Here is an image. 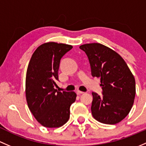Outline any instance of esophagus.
<instances>
[{
  "label": "esophagus",
  "mask_w": 146,
  "mask_h": 146,
  "mask_svg": "<svg viewBox=\"0 0 146 146\" xmlns=\"http://www.w3.org/2000/svg\"><path fill=\"white\" fill-rule=\"evenodd\" d=\"M76 94H77V95H81V94H84V92H83V91H76Z\"/></svg>",
  "instance_id": "34e87169"
}]
</instances>
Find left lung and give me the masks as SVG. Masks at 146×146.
I'll return each instance as SVG.
<instances>
[{
    "label": "left lung",
    "instance_id": "left-lung-1",
    "mask_svg": "<svg viewBox=\"0 0 146 146\" xmlns=\"http://www.w3.org/2000/svg\"><path fill=\"white\" fill-rule=\"evenodd\" d=\"M79 48L88 57L91 75L100 78L103 89V96L92 93L93 117L103 124L119 123L133 106L136 94L134 76L124 59L104 45L88 43Z\"/></svg>",
    "mask_w": 146,
    "mask_h": 146
}]
</instances>
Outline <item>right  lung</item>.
I'll list each match as a JSON object with an SVG mask.
<instances>
[{
	"instance_id": "right-lung-1",
	"label": "right lung",
	"mask_w": 146,
	"mask_h": 146,
	"mask_svg": "<svg viewBox=\"0 0 146 146\" xmlns=\"http://www.w3.org/2000/svg\"><path fill=\"white\" fill-rule=\"evenodd\" d=\"M72 48L70 45L55 42L43 43L34 51L26 76V98L30 111L43 127L56 128L70 118V106L76 94L74 91H58L61 58Z\"/></svg>"
}]
</instances>
